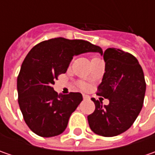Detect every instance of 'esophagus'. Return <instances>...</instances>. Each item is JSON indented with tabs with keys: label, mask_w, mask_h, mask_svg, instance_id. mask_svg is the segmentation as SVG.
Returning a JSON list of instances; mask_svg holds the SVG:
<instances>
[{
	"label": "esophagus",
	"mask_w": 155,
	"mask_h": 155,
	"mask_svg": "<svg viewBox=\"0 0 155 155\" xmlns=\"http://www.w3.org/2000/svg\"><path fill=\"white\" fill-rule=\"evenodd\" d=\"M83 97H84V100L90 98V97H89L88 95H85V94H84V95H83Z\"/></svg>",
	"instance_id": "esophagus-1"
}]
</instances>
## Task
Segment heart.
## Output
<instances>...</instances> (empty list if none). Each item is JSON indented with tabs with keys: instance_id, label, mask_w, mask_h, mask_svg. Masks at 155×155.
I'll return each instance as SVG.
<instances>
[{
	"instance_id": "b5f03b06",
	"label": "heart",
	"mask_w": 155,
	"mask_h": 155,
	"mask_svg": "<svg viewBox=\"0 0 155 155\" xmlns=\"http://www.w3.org/2000/svg\"><path fill=\"white\" fill-rule=\"evenodd\" d=\"M98 59H99L98 58H97V57H93L92 60H91V62H92V61H95V60H98ZM81 86L83 87V88H85V85H84V84H82Z\"/></svg>"
}]
</instances>
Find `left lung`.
<instances>
[{"label": "left lung", "instance_id": "8db88e82", "mask_svg": "<svg viewBox=\"0 0 155 155\" xmlns=\"http://www.w3.org/2000/svg\"><path fill=\"white\" fill-rule=\"evenodd\" d=\"M104 59L105 72L97 94L109 99L110 104L103 105L101 100L92 98L96 109L88 116V122L95 134L112 137L128 130L140 114L146 82L141 66L132 54L108 48Z\"/></svg>", "mask_w": 155, "mask_h": 155}]
</instances>
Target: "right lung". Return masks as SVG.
<instances>
[{"label":"right lung","mask_w":155,"mask_h":155,"mask_svg":"<svg viewBox=\"0 0 155 155\" xmlns=\"http://www.w3.org/2000/svg\"><path fill=\"white\" fill-rule=\"evenodd\" d=\"M103 53L100 46L83 39L54 38L33 46L21 64L17 78L18 102L25 122L42 137L62 134L83 97L79 92L58 94L54 80L65 73L73 57Z\"/></svg>","instance_id":"1"}]
</instances>
